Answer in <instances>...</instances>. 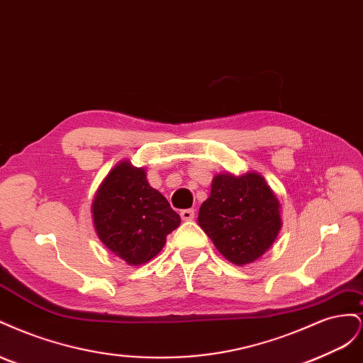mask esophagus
<instances>
[{"mask_svg":"<svg viewBox=\"0 0 363 363\" xmlns=\"http://www.w3.org/2000/svg\"><path fill=\"white\" fill-rule=\"evenodd\" d=\"M180 216H182L183 221H192L195 213H194L192 208H186V211H182V212H180Z\"/></svg>","mask_w":363,"mask_h":363,"instance_id":"34e87169","label":"esophagus"}]
</instances>
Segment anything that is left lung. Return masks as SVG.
Segmentation results:
<instances>
[{
    "label": "left lung",
    "mask_w": 363,
    "mask_h": 363,
    "mask_svg": "<svg viewBox=\"0 0 363 363\" xmlns=\"http://www.w3.org/2000/svg\"><path fill=\"white\" fill-rule=\"evenodd\" d=\"M281 224L277 195L255 171L216 174L211 195L199 212V225L216 250L238 267L265 255Z\"/></svg>",
    "instance_id": "obj_1"
}]
</instances>
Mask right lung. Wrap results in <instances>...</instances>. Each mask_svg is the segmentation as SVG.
<instances>
[{
  "instance_id": "obj_1",
  "label": "right lung",
  "mask_w": 363,
  "mask_h": 363,
  "mask_svg": "<svg viewBox=\"0 0 363 363\" xmlns=\"http://www.w3.org/2000/svg\"><path fill=\"white\" fill-rule=\"evenodd\" d=\"M98 239L127 265L156 257L180 215L147 180L145 168L121 160L98 186L91 206Z\"/></svg>"
}]
</instances>
